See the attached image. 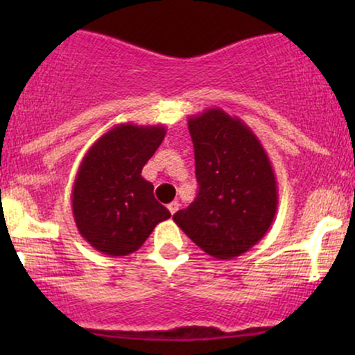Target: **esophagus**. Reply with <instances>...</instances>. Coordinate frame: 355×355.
Here are the masks:
<instances>
[{"mask_svg": "<svg viewBox=\"0 0 355 355\" xmlns=\"http://www.w3.org/2000/svg\"><path fill=\"white\" fill-rule=\"evenodd\" d=\"M180 209V203H178L177 200L175 202H172V203H168V210H170V214H177V210Z\"/></svg>", "mask_w": 355, "mask_h": 355, "instance_id": "34e87169", "label": "esophagus"}]
</instances>
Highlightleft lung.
<instances>
[{"instance_id":"8db88e82","label":"left lung","mask_w":355,"mask_h":355,"mask_svg":"<svg viewBox=\"0 0 355 355\" xmlns=\"http://www.w3.org/2000/svg\"><path fill=\"white\" fill-rule=\"evenodd\" d=\"M198 195L173 222L205 254L230 260L263 239L279 190L270 158L245 121L222 108L189 118Z\"/></svg>"}]
</instances>
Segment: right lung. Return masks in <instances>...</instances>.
<instances>
[{
    "instance_id": "1",
    "label": "right lung",
    "mask_w": 355,
    "mask_h": 355,
    "mask_svg": "<svg viewBox=\"0 0 355 355\" xmlns=\"http://www.w3.org/2000/svg\"><path fill=\"white\" fill-rule=\"evenodd\" d=\"M164 125L120 123L85 153L71 190L80 235L108 257L133 254L170 218L141 168L165 138Z\"/></svg>"
}]
</instances>
